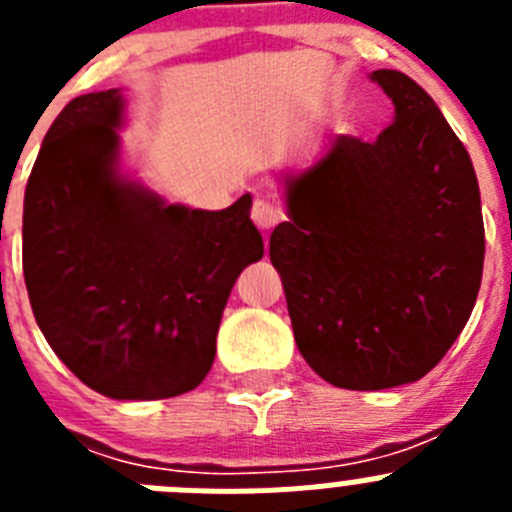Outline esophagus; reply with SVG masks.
I'll return each mask as SVG.
<instances>
[{"label": "esophagus", "mask_w": 512, "mask_h": 512, "mask_svg": "<svg viewBox=\"0 0 512 512\" xmlns=\"http://www.w3.org/2000/svg\"><path fill=\"white\" fill-rule=\"evenodd\" d=\"M251 220L259 230H271L274 225H279L284 220L282 207L274 205L269 200H256L251 207Z\"/></svg>", "instance_id": "esophagus-1"}]
</instances>
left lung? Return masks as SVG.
Returning a JSON list of instances; mask_svg holds the SVG:
<instances>
[{
    "mask_svg": "<svg viewBox=\"0 0 512 512\" xmlns=\"http://www.w3.org/2000/svg\"><path fill=\"white\" fill-rule=\"evenodd\" d=\"M372 79L395 122L364 143L338 135L287 179V223L271 233L300 354L343 390L418 382L446 356L477 302L485 264L479 184L467 148L402 71Z\"/></svg>",
    "mask_w": 512,
    "mask_h": 512,
    "instance_id": "8db88e82",
    "label": "left lung"
}]
</instances>
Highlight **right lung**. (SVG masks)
Listing matches in <instances>:
<instances>
[{"mask_svg": "<svg viewBox=\"0 0 512 512\" xmlns=\"http://www.w3.org/2000/svg\"><path fill=\"white\" fill-rule=\"evenodd\" d=\"M120 89L71 99L25 189L22 271L58 359L112 400L194 390L215 361L235 279L264 256L251 194L225 210L166 205L117 171Z\"/></svg>", "mask_w": 512, "mask_h": 512, "instance_id": "right-lung-1", "label": "right lung"}]
</instances>
